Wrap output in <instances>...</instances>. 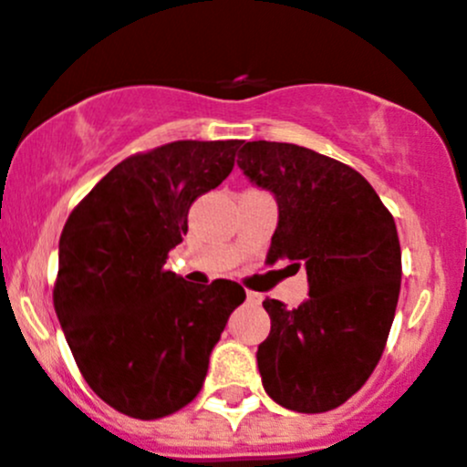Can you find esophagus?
<instances>
[{"mask_svg":"<svg viewBox=\"0 0 467 467\" xmlns=\"http://www.w3.org/2000/svg\"><path fill=\"white\" fill-rule=\"evenodd\" d=\"M246 301L251 303V306H260L262 296L257 292H251V289H246Z\"/></svg>","mask_w":467,"mask_h":467,"instance_id":"34e87169","label":"esophagus"}]
</instances>
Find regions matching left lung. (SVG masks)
Returning <instances> with one entry per match:
<instances>
[{
	"instance_id": "1",
	"label": "left lung",
	"mask_w": 467,
	"mask_h": 467,
	"mask_svg": "<svg viewBox=\"0 0 467 467\" xmlns=\"http://www.w3.org/2000/svg\"><path fill=\"white\" fill-rule=\"evenodd\" d=\"M237 166L274 193L278 228L266 262L306 266L310 294L294 310L266 298L271 333L257 347L262 386L296 413H326L365 386L386 348L401 285V248L372 184L294 143L248 141Z\"/></svg>"
}]
</instances>
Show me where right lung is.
Here are the masks:
<instances>
[{"mask_svg":"<svg viewBox=\"0 0 467 467\" xmlns=\"http://www.w3.org/2000/svg\"><path fill=\"white\" fill-rule=\"evenodd\" d=\"M239 143L173 141L128 157L63 225L54 310L90 390L130 418H164L201 392L246 298L233 280L196 287L164 269L189 207L228 178Z\"/></svg>","mask_w":467,"mask_h":467,"instance_id":"obj_1","label":"right lung"}]
</instances>
